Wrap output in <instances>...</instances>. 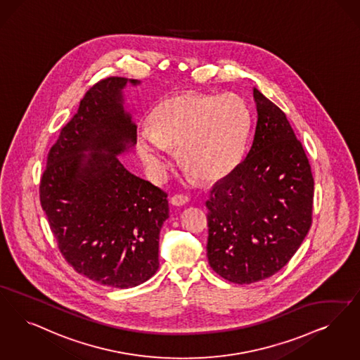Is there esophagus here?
I'll list each match as a JSON object with an SVG mask.
<instances>
[{"label":"esophagus","instance_id":"34e87169","mask_svg":"<svg viewBox=\"0 0 360 360\" xmlns=\"http://www.w3.org/2000/svg\"><path fill=\"white\" fill-rule=\"evenodd\" d=\"M170 202H172V205H174V206H184V205H186L187 202H188V197L185 195V194H175V195L170 198Z\"/></svg>","mask_w":360,"mask_h":360}]
</instances>
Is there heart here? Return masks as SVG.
Wrapping results in <instances>:
<instances>
[{"label": "heart", "mask_w": 360, "mask_h": 360, "mask_svg": "<svg viewBox=\"0 0 360 360\" xmlns=\"http://www.w3.org/2000/svg\"><path fill=\"white\" fill-rule=\"evenodd\" d=\"M250 111L233 94L185 92L166 98L148 116V130L136 136V150L150 174L162 179L169 150L193 176L212 182L234 170L244 154Z\"/></svg>", "instance_id": "1"}]
</instances>
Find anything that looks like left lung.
<instances>
[{"mask_svg": "<svg viewBox=\"0 0 360 360\" xmlns=\"http://www.w3.org/2000/svg\"><path fill=\"white\" fill-rule=\"evenodd\" d=\"M257 124L252 147L212 188L207 207V259L234 284L277 274L312 225L314 176L302 142L285 114L253 89Z\"/></svg>", "mask_w": 360, "mask_h": 360, "instance_id": "1", "label": "left lung"}]
</instances>
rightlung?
I'll use <instances>...</instances> for the list:
<instances>
[{
  "label": "right lung",
  "mask_w": 360,
  "mask_h": 360,
  "mask_svg": "<svg viewBox=\"0 0 360 360\" xmlns=\"http://www.w3.org/2000/svg\"><path fill=\"white\" fill-rule=\"evenodd\" d=\"M127 82L139 83L111 76L86 91L48 153L39 190L63 257L77 274L112 288L136 287L155 274L159 231L169 218L166 191L116 157L136 143L122 104Z\"/></svg>",
  "instance_id": "obj_1"
}]
</instances>
